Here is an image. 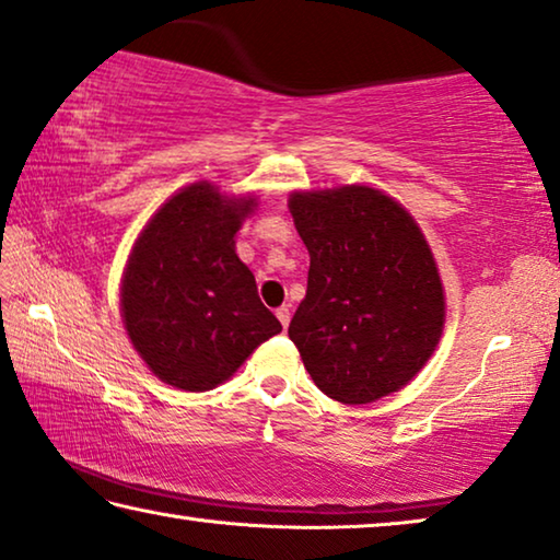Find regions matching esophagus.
<instances>
[{
	"label": "esophagus",
	"mask_w": 560,
	"mask_h": 560,
	"mask_svg": "<svg viewBox=\"0 0 560 560\" xmlns=\"http://www.w3.org/2000/svg\"><path fill=\"white\" fill-rule=\"evenodd\" d=\"M277 318H279L283 328H289V322H291V312H289V306H281V308H277Z\"/></svg>",
	"instance_id": "34e87169"
}]
</instances>
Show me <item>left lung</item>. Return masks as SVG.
I'll return each mask as SVG.
<instances>
[{
	"mask_svg": "<svg viewBox=\"0 0 560 560\" xmlns=\"http://www.w3.org/2000/svg\"><path fill=\"white\" fill-rule=\"evenodd\" d=\"M289 209L312 256L289 339L314 384L341 404L398 392L443 328V287L419 226L369 186L294 194Z\"/></svg>",
	"mask_w": 560,
	"mask_h": 560,
	"instance_id": "8db88e82",
	"label": "left lung"
}]
</instances>
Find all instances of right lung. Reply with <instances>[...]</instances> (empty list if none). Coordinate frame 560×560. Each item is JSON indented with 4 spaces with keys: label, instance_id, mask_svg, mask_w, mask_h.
<instances>
[{
    "label": "right lung",
    "instance_id": "add662e5",
    "mask_svg": "<svg viewBox=\"0 0 560 560\" xmlns=\"http://www.w3.org/2000/svg\"><path fill=\"white\" fill-rule=\"evenodd\" d=\"M254 201L191 184L149 221L124 273V326L154 374L184 392H209L281 331L234 248Z\"/></svg>",
    "mask_w": 560,
    "mask_h": 560
}]
</instances>
